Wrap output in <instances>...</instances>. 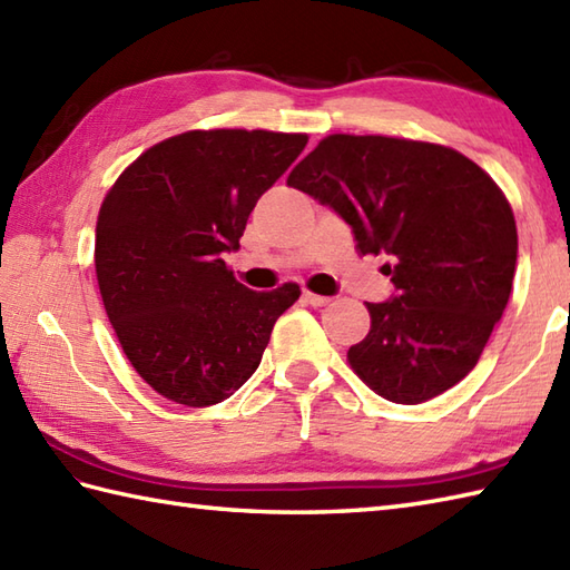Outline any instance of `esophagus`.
<instances>
[{
  "label": "esophagus",
  "instance_id": "obj_1",
  "mask_svg": "<svg viewBox=\"0 0 570 570\" xmlns=\"http://www.w3.org/2000/svg\"><path fill=\"white\" fill-rule=\"evenodd\" d=\"M304 304L308 306H328L331 304V296H321V294H313V292H304Z\"/></svg>",
  "mask_w": 570,
  "mask_h": 570
}]
</instances>
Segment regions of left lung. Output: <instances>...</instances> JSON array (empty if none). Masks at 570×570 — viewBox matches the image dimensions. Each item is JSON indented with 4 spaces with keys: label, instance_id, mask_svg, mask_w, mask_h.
I'll return each instance as SVG.
<instances>
[{
    "label": "left lung",
    "instance_id": "left-lung-1",
    "mask_svg": "<svg viewBox=\"0 0 570 570\" xmlns=\"http://www.w3.org/2000/svg\"><path fill=\"white\" fill-rule=\"evenodd\" d=\"M288 186L353 227L362 254H390L394 294L367 304L370 333L350 367L394 404L443 394L478 365L512 292L514 213L455 149L380 135H331Z\"/></svg>",
    "mask_w": 570,
    "mask_h": 570
}]
</instances>
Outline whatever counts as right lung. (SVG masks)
<instances>
[{"mask_svg":"<svg viewBox=\"0 0 570 570\" xmlns=\"http://www.w3.org/2000/svg\"><path fill=\"white\" fill-rule=\"evenodd\" d=\"M306 135L193 129L125 168L102 200L95 272L131 367L184 406L233 396L259 367L298 284L252 292L227 269L254 205L304 151Z\"/></svg>","mask_w":570,"mask_h":570,"instance_id":"obj_1","label":"right lung"}]
</instances>
